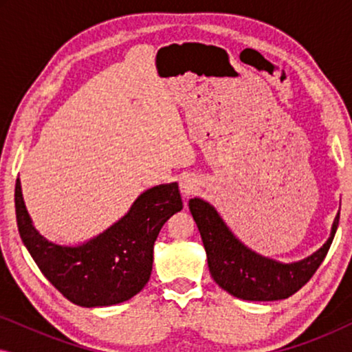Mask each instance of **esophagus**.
I'll list each match as a JSON object with an SVG mask.
<instances>
[{"mask_svg": "<svg viewBox=\"0 0 352 352\" xmlns=\"http://www.w3.org/2000/svg\"><path fill=\"white\" fill-rule=\"evenodd\" d=\"M179 187H181L182 195H190L197 190V181L194 177H184V179H181Z\"/></svg>", "mask_w": 352, "mask_h": 352, "instance_id": "34e87169", "label": "esophagus"}]
</instances>
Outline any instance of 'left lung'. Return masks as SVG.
I'll return each mask as SVG.
<instances>
[{
    "mask_svg": "<svg viewBox=\"0 0 352 352\" xmlns=\"http://www.w3.org/2000/svg\"><path fill=\"white\" fill-rule=\"evenodd\" d=\"M189 210L204 240L211 277L223 290L247 301L285 300L306 285L329 253L340 221L338 213L329 240L314 254L283 264L245 247L205 200L190 199Z\"/></svg>",
    "mask_w": 352,
    "mask_h": 352,
    "instance_id": "8db88e82",
    "label": "left lung"
}]
</instances>
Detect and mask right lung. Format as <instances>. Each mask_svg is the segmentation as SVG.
<instances>
[{"mask_svg": "<svg viewBox=\"0 0 352 352\" xmlns=\"http://www.w3.org/2000/svg\"><path fill=\"white\" fill-rule=\"evenodd\" d=\"M19 234L47 280L74 305L112 306L138 295L148 282L153 243L163 224L182 210L176 182L142 192L122 219L78 247L46 240L33 228L16 181Z\"/></svg>", "mask_w": 352, "mask_h": 352, "instance_id": "obj_1", "label": "right lung"}]
</instances>
